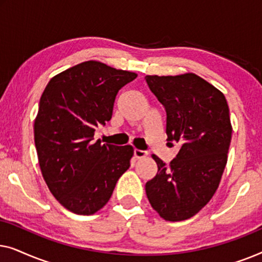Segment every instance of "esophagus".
Wrapping results in <instances>:
<instances>
[{"mask_svg": "<svg viewBox=\"0 0 262 262\" xmlns=\"http://www.w3.org/2000/svg\"><path fill=\"white\" fill-rule=\"evenodd\" d=\"M146 155H148V152L144 151V150H139V149L134 150V156L136 159H143V157H145Z\"/></svg>", "mask_w": 262, "mask_h": 262, "instance_id": "obj_1", "label": "esophagus"}]
</instances>
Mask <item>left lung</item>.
Segmentation results:
<instances>
[{"mask_svg": "<svg viewBox=\"0 0 262 262\" xmlns=\"http://www.w3.org/2000/svg\"><path fill=\"white\" fill-rule=\"evenodd\" d=\"M167 113L168 141L181 148L169 166L156 155V177L145 184L152 209L166 221L188 220L217 191L228 160L231 123L222 92L198 75L145 76Z\"/></svg>", "mask_w": 262, "mask_h": 262, "instance_id": "1", "label": "left lung"}]
</instances>
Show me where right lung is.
I'll use <instances>...</instances> for the list:
<instances>
[{"mask_svg":"<svg viewBox=\"0 0 262 262\" xmlns=\"http://www.w3.org/2000/svg\"><path fill=\"white\" fill-rule=\"evenodd\" d=\"M137 74L88 60L52 77L34 120L42 178L67 210L93 214L130 167L131 145L101 144L95 128L111 120L118 92Z\"/></svg>","mask_w":262,"mask_h":262,"instance_id":"obj_1","label":"right lung"}]
</instances>
